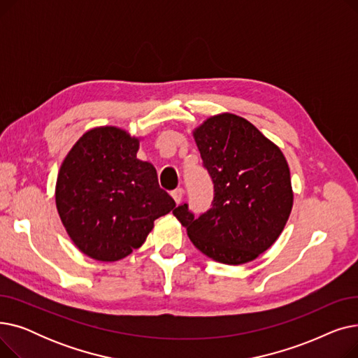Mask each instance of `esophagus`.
<instances>
[{"instance_id":"34e87169","label":"esophagus","mask_w":358,"mask_h":358,"mask_svg":"<svg viewBox=\"0 0 358 358\" xmlns=\"http://www.w3.org/2000/svg\"><path fill=\"white\" fill-rule=\"evenodd\" d=\"M171 196H173V199L176 200V203H180L181 199H182V196H184V190H182V189H176L174 192H171Z\"/></svg>"}]
</instances>
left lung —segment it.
Listing matches in <instances>:
<instances>
[{"label": "left lung", "mask_w": 358, "mask_h": 358, "mask_svg": "<svg viewBox=\"0 0 358 358\" xmlns=\"http://www.w3.org/2000/svg\"><path fill=\"white\" fill-rule=\"evenodd\" d=\"M212 177V208L194 217L184 203L174 216L204 255L229 266L266 252L293 208L290 169L280 148L248 120L222 113L193 130Z\"/></svg>", "instance_id": "left-lung-1"}]
</instances>
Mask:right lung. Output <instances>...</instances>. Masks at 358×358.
Masks as SVG:
<instances>
[{
    "label": "right lung",
    "instance_id": "right-lung-1",
    "mask_svg": "<svg viewBox=\"0 0 358 358\" xmlns=\"http://www.w3.org/2000/svg\"><path fill=\"white\" fill-rule=\"evenodd\" d=\"M138 150L139 138L100 126L85 131L61 165L56 209L75 247L92 259L127 257L142 247L155 219L176 208Z\"/></svg>",
    "mask_w": 358,
    "mask_h": 358
}]
</instances>
